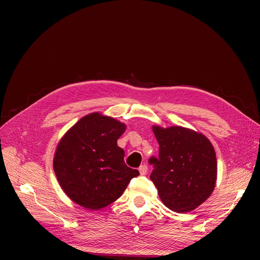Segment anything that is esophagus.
I'll return each mask as SVG.
<instances>
[{"mask_svg":"<svg viewBox=\"0 0 260 260\" xmlns=\"http://www.w3.org/2000/svg\"><path fill=\"white\" fill-rule=\"evenodd\" d=\"M139 171H140L141 176H145L147 174V166H146V165H141L140 168H139Z\"/></svg>","mask_w":260,"mask_h":260,"instance_id":"34e87169","label":"esophagus"}]
</instances>
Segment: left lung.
I'll use <instances>...</instances> for the list:
<instances>
[{"mask_svg":"<svg viewBox=\"0 0 260 260\" xmlns=\"http://www.w3.org/2000/svg\"><path fill=\"white\" fill-rule=\"evenodd\" d=\"M159 144L158 158L151 157V180L162 203L176 212H188L205 202L215 188L216 152L202 133L183 127L153 125Z\"/></svg>","mask_w":260,"mask_h":260,"instance_id":"1","label":"left lung"}]
</instances>
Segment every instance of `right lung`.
Returning <instances> with one entry per match:
<instances>
[{"instance_id":"add662e5","label":"right lung","mask_w":260,"mask_h":260,"mask_svg":"<svg viewBox=\"0 0 260 260\" xmlns=\"http://www.w3.org/2000/svg\"><path fill=\"white\" fill-rule=\"evenodd\" d=\"M125 124L93 113L82 117L61 138L53 167L68 198L86 209L104 208L118 200L140 174L123 161L117 140Z\"/></svg>"}]
</instances>
